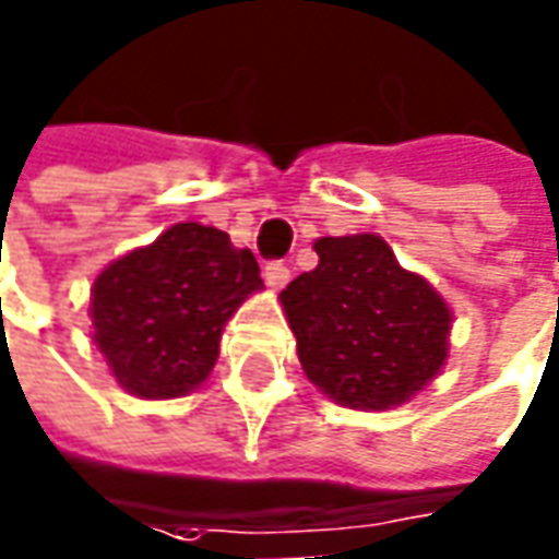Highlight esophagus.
Instances as JSON below:
<instances>
[{
	"instance_id": "34e87169",
	"label": "esophagus",
	"mask_w": 559,
	"mask_h": 559,
	"mask_svg": "<svg viewBox=\"0 0 559 559\" xmlns=\"http://www.w3.org/2000/svg\"><path fill=\"white\" fill-rule=\"evenodd\" d=\"M262 278H265L269 287L281 290V287L290 281V269H287V262H269V265H265V272H262Z\"/></svg>"
}]
</instances>
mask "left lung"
<instances>
[{
	"label": "left lung",
	"mask_w": 559,
	"mask_h": 559,
	"mask_svg": "<svg viewBox=\"0 0 559 559\" xmlns=\"http://www.w3.org/2000/svg\"><path fill=\"white\" fill-rule=\"evenodd\" d=\"M318 265L281 290L306 377L337 405L386 412L449 358L452 309L380 235L318 238Z\"/></svg>",
	"instance_id": "obj_1"
}]
</instances>
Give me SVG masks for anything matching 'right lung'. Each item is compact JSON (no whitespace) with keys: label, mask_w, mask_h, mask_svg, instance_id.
<instances>
[{"label":"right lung","mask_w":559,"mask_h":559,"mask_svg":"<svg viewBox=\"0 0 559 559\" xmlns=\"http://www.w3.org/2000/svg\"><path fill=\"white\" fill-rule=\"evenodd\" d=\"M260 287L250 250L213 225L179 222L95 278L92 340L126 393L188 395L213 371L225 321Z\"/></svg>","instance_id":"obj_1"}]
</instances>
